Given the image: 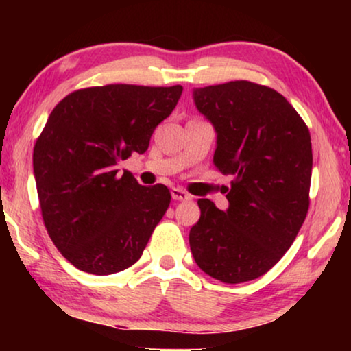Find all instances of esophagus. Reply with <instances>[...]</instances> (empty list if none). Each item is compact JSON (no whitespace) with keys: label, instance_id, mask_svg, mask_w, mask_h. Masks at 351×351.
I'll list each match as a JSON object with an SVG mask.
<instances>
[{"label":"esophagus","instance_id":"esophagus-1","mask_svg":"<svg viewBox=\"0 0 351 351\" xmlns=\"http://www.w3.org/2000/svg\"><path fill=\"white\" fill-rule=\"evenodd\" d=\"M171 195H172V198H174L176 201H185V199H190L191 196L186 193L185 190H182V189H172L171 190Z\"/></svg>","mask_w":351,"mask_h":351}]
</instances>
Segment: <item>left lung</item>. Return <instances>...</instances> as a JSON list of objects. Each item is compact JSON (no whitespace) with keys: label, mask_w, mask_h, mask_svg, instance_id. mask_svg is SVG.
Returning <instances> with one entry per match:
<instances>
[{"label":"left lung","mask_w":351,"mask_h":351,"mask_svg":"<svg viewBox=\"0 0 351 351\" xmlns=\"http://www.w3.org/2000/svg\"><path fill=\"white\" fill-rule=\"evenodd\" d=\"M193 99L217 132L214 165L233 180L227 210L198 199L191 254L215 280H256L285 256L308 213L310 131L280 93L251 81L206 86Z\"/></svg>","instance_id":"obj_1"}]
</instances>
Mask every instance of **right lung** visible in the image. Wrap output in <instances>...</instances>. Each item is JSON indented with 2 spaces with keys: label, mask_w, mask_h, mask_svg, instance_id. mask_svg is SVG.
<instances>
[{
  "label": "right lung",
  "mask_w": 351,
  "mask_h": 351,
  "mask_svg": "<svg viewBox=\"0 0 351 351\" xmlns=\"http://www.w3.org/2000/svg\"><path fill=\"white\" fill-rule=\"evenodd\" d=\"M182 86L107 84L75 90L52 110L33 148L45 227L78 270L112 275L141 258L169 208L166 185L143 186L118 162L145 153Z\"/></svg>",
  "instance_id": "add662e5"
}]
</instances>
